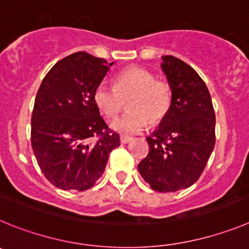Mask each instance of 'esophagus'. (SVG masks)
<instances>
[{
  "label": "esophagus",
  "mask_w": 249,
  "mask_h": 249,
  "mask_svg": "<svg viewBox=\"0 0 249 249\" xmlns=\"http://www.w3.org/2000/svg\"><path fill=\"white\" fill-rule=\"evenodd\" d=\"M131 139L130 136H126V135H122L120 136V141H122V144H127L129 141H131Z\"/></svg>",
  "instance_id": "34e87169"
}]
</instances>
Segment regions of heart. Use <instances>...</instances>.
<instances>
[{
	"mask_svg": "<svg viewBox=\"0 0 249 249\" xmlns=\"http://www.w3.org/2000/svg\"><path fill=\"white\" fill-rule=\"evenodd\" d=\"M94 103L103 115L114 119L127 100L129 110L111 127L122 134L140 133L150 124H158L167 115L172 103V89L165 79H156L152 71L140 67H129L119 71L114 87L100 83L94 90Z\"/></svg>",
	"mask_w": 249,
	"mask_h": 249,
	"instance_id": "heart-1",
	"label": "heart"
}]
</instances>
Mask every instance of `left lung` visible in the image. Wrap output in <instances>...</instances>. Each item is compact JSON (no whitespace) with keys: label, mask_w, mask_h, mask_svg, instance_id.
<instances>
[{"label":"left lung","mask_w":249,"mask_h":249,"mask_svg":"<svg viewBox=\"0 0 249 249\" xmlns=\"http://www.w3.org/2000/svg\"><path fill=\"white\" fill-rule=\"evenodd\" d=\"M162 59L172 89L171 108L146 138L149 154L138 170L152 190L175 192L194 185L202 175L216 142V116L197 71L172 55Z\"/></svg>","instance_id":"1"}]
</instances>
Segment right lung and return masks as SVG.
Segmentation results:
<instances>
[{
	"instance_id": "1",
	"label": "right lung",
	"mask_w": 249,
	"mask_h": 249,
	"mask_svg": "<svg viewBox=\"0 0 249 249\" xmlns=\"http://www.w3.org/2000/svg\"><path fill=\"white\" fill-rule=\"evenodd\" d=\"M108 71L103 58L73 53L51 68L38 89L31 144L41 171L58 189H90L120 145L93 98Z\"/></svg>"
}]
</instances>
